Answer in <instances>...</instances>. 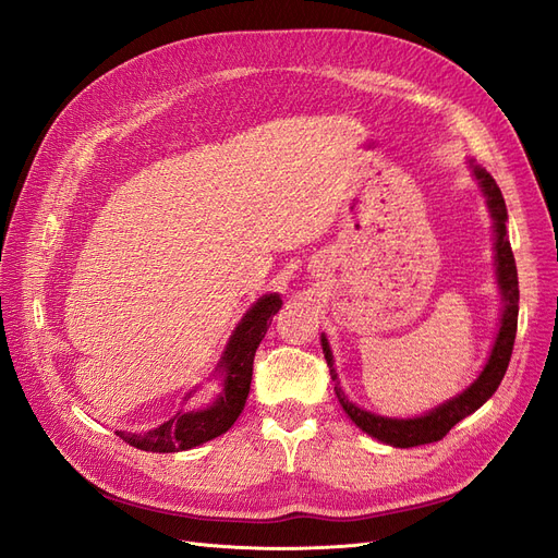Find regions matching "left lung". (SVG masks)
I'll return each mask as SVG.
<instances>
[{
  "mask_svg": "<svg viewBox=\"0 0 558 558\" xmlns=\"http://www.w3.org/2000/svg\"><path fill=\"white\" fill-rule=\"evenodd\" d=\"M470 170H472V177L477 179L482 195L486 197L488 214H492V218H494V265H496V283H498L500 300H502L496 340H494L492 353H488L486 365L482 367L480 377L472 381L465 391L449 398L442 404H437V408H433L426 414L412 416V418L381 416L375 412H367V410L359 408L353 400H349L344 388L340 386V377H337L328 337L320 332V347H324V356L330 365V377L335 381V396H337V400H340L342 410L363 433L375 437V440H379L384 445L404 449V447H418V445L442 440V437L456 424H459L461 418L470 416L472 412H477L482 404L496 393V388L500 386V381L505 377V369H508V365H510L514 335H517V316H519V279H517L512 246L508 240V226H505L508 223V207H505V199H502L498 183L494 181L492 174L484 170V167H480L475 160H470Z\"/></svg>",
  "mask_w": 558,
  "mask_h": 558,
  "instance_id": "obj_1",
  "label": "left lung"
}]
</instances>
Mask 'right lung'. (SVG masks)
I'll use <instances>...</instances> for the list:
<instances>
[{
  "mask_svg": "<svg viewBox=\"0 0 558 558\" xmlns=\"http://www.w3.org/2000/svg\"><path fill=\"white\" fill-rule=\"evenodd\" d=\"M281 305L283 302L279 293H267L253 302L248 312L242 316L211 373V377L221 381V393H218L207 408H181L170 421H165L158 428H150L146 433L116 430V435L128 445L144 451L172 453L199 447L230 430L234 421L242 414L248 398L253 356H256V349ZM195 391L197 388H193V391L185 396V400Z\"/></svg>",
  "mask_w": 558,
  "mask_h": 558,
  "instance_id": "obj_1",
  "label": "right lung"
}]
</instances>
